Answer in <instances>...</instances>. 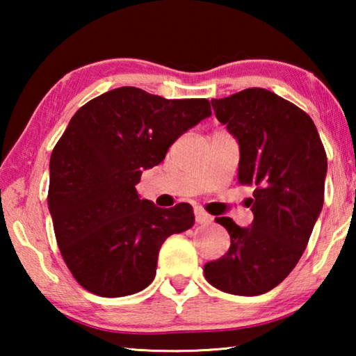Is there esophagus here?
<instances>
[{"instance_id":"esophagus-1","label":"esophagus","mask_w":356,"mask_h":356,"mask_svg":"<svg viewBox=\"0 0 356 356\" xmlns=\"http://www.w3.org/2000/svg\"><path fill=\"white\" fill-rule=\"evenodd\" d=\"M195 216H196V222H200V225H207V222L212 221V216H210L207 212H204L202 209H195Z\"/></svg>"}]
</instances>
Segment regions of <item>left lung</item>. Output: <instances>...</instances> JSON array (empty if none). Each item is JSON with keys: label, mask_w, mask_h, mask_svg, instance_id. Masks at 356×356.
Returning <instances> with one entry per match:
<instances>
[{"label": "left lung", "mask_w": 356, "mask_h": 356, "mask_svg": "<svg viewBox=\"0 0 356 356\" xmlns=\"http://www.w3.org/2000/svg\"><path fill=\"white\" fill-rule=\"evenodd\" d=\"M212 106L238 141L237 179L254 188V221L240 227L215 218L231 246L204 265V276L222 292L254 297L284 281L306 250L323 206L327 154L308 114L267 89H243Z\"/></svg>", "instance_id": "left-lung-1"}]
</instances>
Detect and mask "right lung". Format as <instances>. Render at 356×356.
Returning a JSON list of instances; mask_svg holds the SVG:
<instances>
[{
	"label": "right lung",
	"instance_id": "1",
	"mask_svg": "<svg viewBox=\"0 0 356 356\" xmlns=\"http://www.w3.org/2000/svg\"><path fill=\"white\" fill-rule=\"evenodd\" d=\"M210 114L206 99L122 86L70 119L51 152L47 201L61 256L86 291L116 298L146 289L165 240L195 225L190 204L159 209L140 200L135 185Z\"/></svg>",
	"mask_w": 356,
	"mask_h": 356
}]
</instances>
